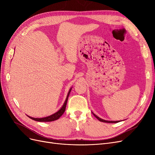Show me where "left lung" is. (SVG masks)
Segmentation results:
<instances>
[{
	"instance_id": "left-lung-1",
	"label": "left lung",
	"mask_w": 155,
	"mask_h": 155,
	"mask_svg": "<svg viewBox=\"0 0 155 155\" xmlns=\"http://www.w3.org/2000/svg\"><path fill=\"white\" fill-rule=\"evenodd\" d=\"M92 114H94V116L98 120L100 121H102V122H105V123H118V122H120V121H109V120H104V119L100 118V117H98V116H96L95 114H94L93 112H92Z\"/></svg>"
}]
</instances>
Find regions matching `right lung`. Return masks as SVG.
I'll use <instances>...</instances> for the list:
<instances>
[{"label":"right lung","mask_w":155,"mask_h":155,"mask_svg":"<svg viewBox=\"0 0 155 155\" xmlns=\"http://www.w3.org/2000/svg\"><path fill=\"white\" fill-rule=\"evenodd\" d=\"M72 88L71 87L70 88V90L67 94V96L66 97V100H65L64 104L63 105V106L61 107V109L57 111L56 112H55V113L51 114L48 116H46V117H44V118H33V117H31V116H29L30 118L34 120L35 121H41V122H46V121H55V120H58L61 116L63 113L65 111V109H66V106H67V101H68V96L70 95V91H71L72 90Z\"/></svg>","instance_id":"1"}]
</instances>
